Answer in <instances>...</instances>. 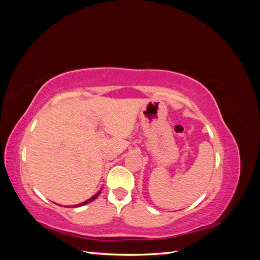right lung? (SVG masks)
<instances>
[{
  "label": "right lung",
  "instance_id": "add662e5",
  "mask_svg": "<svg viewBox=\"0 0 260 260\" xmlns=\"http://www.w3.org/2000/svg\"><path fill=\"white\" fill-rule=\"evenodd\" d=\"M101 191H102V190H101ZM101 191H99L96 194H94L91 199L86 200L85 202H82V203H80V204H77V205H74L73 207H80V206H83V205H85V204H89V203H91L92 201H94V200H95V199L98 198V196H99V195H100V193H101Z\"/></svg>",
  "mask_w": 260,
  "mask_h": 260
}]
</instances>
